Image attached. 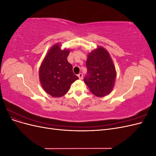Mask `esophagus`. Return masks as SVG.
<instances>
[{"label":"esophagus","instance_id":"obj_1","mask_svg":"<svg viewBox=\"0 0 156 156\" xmlns=\"http://www.w3.org/2000/svg\"><path fill=\"white\" fill-rule=\"evenodd\" d=\"M77 76H78V77L79 78V79H83V73H79Z\"/></svg>","mask_w":156,"mask_h":156}]
</instances>
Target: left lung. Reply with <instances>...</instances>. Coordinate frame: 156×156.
Masks as SVG:
<instances>
[{
  "mask_svg": "<svg viewBox=\"0 0 156 156\" xmlns=\"http://www.w3.org/2000/svg\"><path fill=\"white\" fill-rule=\"evenodd\" d=\"M86 66L87 73L84 82L91 92L98 97L109 94L114 87L116 73L107 51L101 47L92 51L88 55Z\"/></svg>",
  "mask_w": 156,
  "mask_h": 156,
  "instance_id": "left-lung-1",
  "label": "left lung"
}]
</instances>
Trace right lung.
I'll list each match as a JSON object with an SVG mask.
<instances>
[{
    "label": "right lung",
    "mask_w": 156,
    "mask_h": 156,
    "mask_svg": "<svg viewBox=\"0 0 156 156\" xmlns=\"http://www.w3.org/2000/svg\"><path fill=\"white\" fill-rule=\"evenodd\" d=\"M69 53V50H61L57 44L51 48L40 66L41 84L44 90L53 97L65 95L71 84L79 79L73 72L72 65L68 62Z\"/></svg>",
    "instance_id": "add662e5"
}]
</instances>
